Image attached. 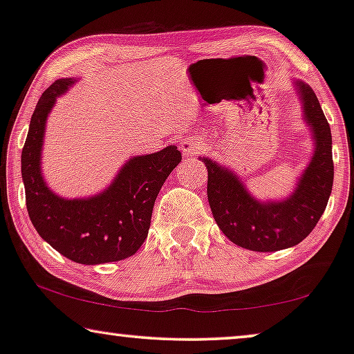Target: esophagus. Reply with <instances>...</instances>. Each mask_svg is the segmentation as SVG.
I'll use <instances>...</instances> for the list:
<instances>
[{"label": "esophagus", "mask_w": 354, "mask_h": 354, "mask_svg": "<svg viewBox=\"0 0 354 354\" xmlns=\"http://www.w3.org/2000/svg\"><path fill=\"white\" fill-rule=\"evenodd\" d=\"M202 143L197 141L195 138H186L181 141V149L184 152V156H195L198 154V151L202 149Z\"/></svg>", "instance_id": "34e87169"}]
</instances>
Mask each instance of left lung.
I'll use <instances>...</instances> for the list:
<instances>
[{"mask_svg":"<svg viewBox=\"0 0 354 354\" xmlns=\"http://www.w3.org/2000/svg\"><path fill=\"white\" fill-rule=\"evenodd\" d=\"M305 122L312 127L315 152L299 178L297 187L281 202H261L248 192L241 179L208 157V202L216 224L232 243L251 251L270 252L299 245L323 216L334 183L332 136L328 119L313 88L295 81Z\"/></svg>","mask_w":354,"mask_h":354,"instance_id":"obj_1","label":"left lung"}]
</instances>
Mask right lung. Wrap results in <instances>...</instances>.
<instances>
[{
    "instance_id": "obj_1",
    "label": "right lung",
    "mask_w": 354,
    "mask_h": 354,
    "mask_svg": "<svg viewBox=\"0 0 354 354\" xmlns=\"http://www.w3.org/2000/svg\"><path fill=\"white\" fill-rule=\"evenodd\" d=\"M75 79H59L41 95L22 149V178L31 224L54 250L84 266L118 262L145 243L152 208L168 175L181 162L176 146L138 156L120 168L102 194L63 198L47 187L41 173L46 120L57 97Z\"/></svg>"
}]
</instances>
